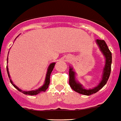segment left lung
I'll return each mask as SVG.
<instances>
[{
    "label": "left lung",
    "instance_id": "left-lung-1",
    "mask_svg": "<svg viewBox=\"0 0 121 121\" xmlns=\"http://www.w3.org/2000/svg\"><path fill=\"white\" fill-rule=\"evenodd\" d=\"M98 46H99L100 51L103 54L104 56L105 57V65L104 67L103 73L102 75V78L100 83L98 85L92 89H85L82 85L75 80V72L73 69V67H69V85L72 90L76 92L84 95L89 96L94 94L98 92L100 89H101L105 85L109 79L111 70V63H112V54L109 49L107 44L104 40L96 39V41Z\"/></svg>",
    "mask_w": 121,
    "mask_h": 121
}]
</instances>
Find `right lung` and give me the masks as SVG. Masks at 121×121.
Here are the masks:
<instances>
[{"mask_svg": "<svg viewBox=\"0 0 121 121\" xmlns=\"http://www.w3.org/2000/svg\"><path fill=\"white\" fill-rule=\"evenodd\" d=\"M7 62H8V57H7ZM56 64V63L53 62L51 63V64L49 65V66L48 67V71L46 73V78H45V82L44 83L41 87H40L39 88H38V90H32V91H23L21 89H20L19 88H18L15 85L13 84V83L12 82V80L10 79V74H9V69H8V66H7V71L8 76H9V78H10V82L12 83L14 87L16 89H17L19 91L23 93V94L25 95H36L38 94L41 91H45L48 89V88L49 86V85L50 83V75H51V73L52 70H53L54 67V65Z\"/></svg>", "mask_w": 121, "mask_h": 121, "instance_id": "right-lung-1", "label": "right lung"}]
</instances>
